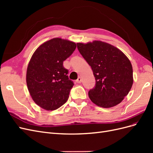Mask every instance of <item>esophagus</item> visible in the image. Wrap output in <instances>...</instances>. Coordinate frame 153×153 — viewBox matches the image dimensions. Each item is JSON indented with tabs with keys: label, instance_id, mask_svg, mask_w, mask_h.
I'll return each instance as SVG.
<instances>
[{
	"label": "esophagus",
	"instance_id": "34e87169",
	"mask_svg": "<svg viewBox=\"0 0 153 153\" xmlns=\"http://www.w3.org/2000/svg\"><path fill=\"white\" fill-rule=\"evenodd\" d=\"M82 80L81 77H80V76H79V77L78 78V79L76 80V83H78V84H80V83L82 82Z\"/></svg>",
	"mask_w": 153,
	"mask_h": 153
}]
</instances>
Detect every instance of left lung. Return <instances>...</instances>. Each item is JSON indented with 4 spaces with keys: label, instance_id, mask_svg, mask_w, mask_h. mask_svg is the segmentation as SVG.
I'll return each mask as SVG.
<instances>
[{
    "label": "left lung",
    "instance_id": "obj_1",
    "mask_svg": "<svg viewBox=\"0 0 153 153\" xmlns=\"http://www.w3.org/2000/svg\"><path fill=\"white\" fill-rule=\"evenodd\" d=\"M76 45L95 77L96 85L89 91L91 100L102 108L119 104L129 93L133 82L129 59L117 48L101 41Z\"/></svg>",
    "mask_w": 153,
    "mask_h": 153
}]
</instances>
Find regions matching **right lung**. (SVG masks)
<instances>
[{
  "label": "right lung",
  "mask_w": 153,
  "mask_h": 153,
  "mask_svg": "<svg viewBox=\"0 0 153 153\" xmlns=\"http://www.w3.org/2000/svg\"><path fill=\"white\" fill-rule=\"evenodd\" d=\"M76 47L75 43L56 38L41 45L32 55L26 82L32 100L41 108L54 110L67 101L74 84L63 62Z\"/></svg>",
  "instance_id": "add662e5"
}]
</instances>
